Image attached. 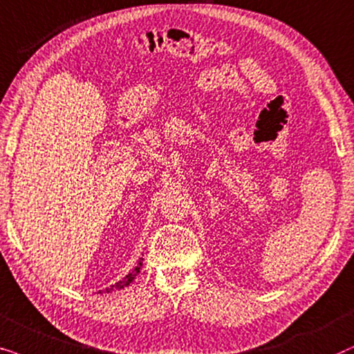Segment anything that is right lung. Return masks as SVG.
<instances>
[{
  "label": "right lung",
  "mask_w": 354,
  "mask_h": 354,
  "mask_svg": "<svg viewBox=\"0 0 354 354\" xmlns=\"http://www.w3.org/2000/svg\"><path fill=\"white\" fill-rule=\"evenodd\" d=\"M140 267H142V257L139 259V263H138V266H136V267L133 268V272H129L128 275L124 277V279L120 280V281H118V283H115V285H111L110 288H106V290H100V291H98V293H110V291L122 290V288H126V286H129L131 283H133V280L136 279V277L139 275V272H140Z\"/></svg>",
  "instance_id": "add662e5"
}]
</instances>
